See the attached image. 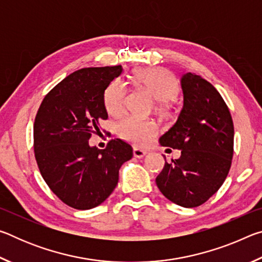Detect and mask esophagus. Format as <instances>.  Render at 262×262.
<instances>
[{
    "label": "esophagus",
    "instance_id": "34e87169",
    "mask_svg": "<svg viewBox=\"0 0 262 262\" xmlns=\"http://www.w3.org/2000/svg\"><path fill=\"white\" fill-rule=\"evenodd\" d=\"M133 154H134V157L136 158H143L145 155H147V151H144V150H142L140 148H134Z\"/></svg>",
    "mask_w": 262,
    "mask_h": 262
}]
</instances>
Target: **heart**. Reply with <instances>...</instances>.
I'll use <instances>...</instances> for the list:
<instances>
[{
    "mask_svg": "<svg viewBox=\"0 0 262 262\" xmlns=\"http://www.w3.org/2000/svg\"><path fill=\"white\" fill-rule=\"evenodd\" d=\"M135 81L144 86L157 101L170 100L178 91V81L171 72L163 68H144L135 73ZM126 88L115 79L106 88L104 94V104L110 114H119L122 112L126 101ZM117 130L119 135L128 141L142 144L147 142L156 133L151 121L142 120L136 117H126L118 123Z\"/></svg>",
    "mask_w": 262,
    "mask_h": 262,
    "instance_id": "b5f03b06",
    "label": "heart"
}]
</instances>
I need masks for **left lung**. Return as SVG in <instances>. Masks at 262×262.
I'll return each instance as SVG.
<instances>
[{
	"mask_svg": "<svg viewBox=\"0 0 262 262\" xmlns=\"http://www.w3.org/2000/svg\"><path fill=\"white\" fill-rule=\"evenodd\" d=\"M184 104L173 126L159 139L163 147L181 150L156 184L176 205L193 208L205 203L223 185L233 156V122L225 101L205 78L186 73L180 79Z\"/></svg>",
	"mask_w": 262,
	"mask_h": 262,
	"instance_id": "left-lung-1",
	"label": "left lung"
}]
</instances>
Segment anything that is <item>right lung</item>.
<instances>
[{"instance_id":"obj_1","label":"right lung","mask_w":262,"mask_h":262,"mask_svg":"<svg viewBox=\"0 0 262 262\" xmlns=\"http://www.w3.org/2000/svg\"><path fill=\"white\" fill-rule=\"evenodd\" d=\"M122 73L121 66L83 68L54 86L34 120V155L48 187L62 202L78 210L99 206L118 185L119 170L133 157L120 139L99 150L89 144L100 121L108 118L104 94Z\"/></svg>"}]
</instances>
